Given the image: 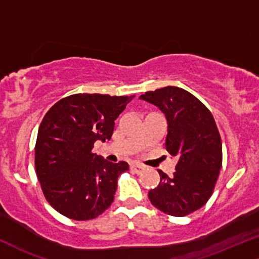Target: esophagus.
Masks as SVG:
<instances>
[{
    "label": "esophagus",
    "instance_id": "esophagus-1",
    "mask_svg": "<svg viewBox=\"0 0 259 259\" xmlns=\"http://www.w3.org/2000/svg\"><path fill=\"white\" fill-rule=\"evenodd\" d=\"M130 169H132L134 173H141L145 169V166L140 165V163H132V165H130Z\"/></svg>",
    "mask_w": 259,
    "mask_h": 259
}]
</instances>
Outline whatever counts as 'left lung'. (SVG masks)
Here are the masks:
<instances>
[{"mask_svg":"<svg viewBox=\"0 0 259 259\" xmlns=\"http://www.w3.org/2000/svg\"><path fill=\"white\" fill-rule=\"evenodd\" d=\"M140 99L165 113L166 149L178 158L172 177L158 171L160 183L149 190L150 202L172 217L191 214L210 198L222 166V143L214 117L197 98L179 87L146 92Z\"/></svg>","mask_w":259,"mask_h":259,"instance_id":"left-lung-1","label":"left lung"}]
</instances>
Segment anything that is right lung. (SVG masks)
I'll list each match as a JSON object with an SVG mask.
<instances>
[{
  "mask_svg": "<svg viewBox=\"0 0 259 259\" xmlns=\"http://www.w3.org/2000/svg\"><path fill=\"white\" fill-rule=\"evenodd\" d=\"M135 96L78 93L57 101L42 118L34 165L42 194L55 210L71 220L99 217L114 199L125 161L110 162L92 152L113 134L114 120Z\"/></svg>",
  "mask_w": 259,
  "mask_h": 259,
  "instance_id": "1",
  "label": "right lung"
}]
</instances>
